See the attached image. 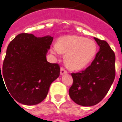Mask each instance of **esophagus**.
Returning a JSON list of instances; mask_svg holds the SVG:
<instances>
[{
	"label": "esophagus",
	"instance_id": "esophagus-1",
	"mask_svg": "<svg viewBox=\"0 0 122 122\" xmlns=\"http://www.w3.org/2000/svg\"><path fill=\"white\" fill-rule=\"evenodd\" d=\"M67 73V71L63 67L61 68V71H60V73H61V75H63V74H65V73Z\"/></svg>",
	"mask_w": 122,
	"mask_h": 122
}]
</instances>
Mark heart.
<instances>
[{
	"label": "heart",
	"mask_w": 122,
	"mask_h": 122,
	"mask_svg": "<svg viewBox=\"0 0 122 122\" xmlns=\"http://www.w3.org/2000/svg\"><path fill=\"white\" fill-rule=\"evenodd\" d=\"M51 52L54 54L65 53V62L71 70L82 69L93 59L97 46L93 40L78 36L62 37L57 45H54Z\"/></svg>",
	"instance_id": "1"
}]
</instances>
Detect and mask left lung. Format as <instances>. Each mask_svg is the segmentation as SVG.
Wrapping results in <instances>:
<instances>
[{
  "label": "left lung",
  "mask_w": 122,
  "mask_h": 122,
  "mask_svg": "<svg viewBox=\"0 0 122 122\" xmlns=\"http://www.w3.org/2000/svg\"><path fill=\"white\" fill-rule=\"evenodd\" d=\"M100 50L92 64L84 70L71 73L73 84L69 95L83 106L97 104L104 98L115 78V54L104 40L94 38Z\"/></svg>",
  "instance_id": "obj_1"
}]
</instances>
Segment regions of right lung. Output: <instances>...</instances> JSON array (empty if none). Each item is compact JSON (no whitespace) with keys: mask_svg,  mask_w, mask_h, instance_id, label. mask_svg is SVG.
<instances>
[{"mask_svg":"<svg viewBox=\"0 0 122 122\" xmlns=\"http://www.w3.org/2000/svg\"><path fill=\"white\" fill-rule=\"evenodd\" d=\"M52 41L49 36L21 33L9 43L2 70L0 65V79L3 77L13 100L30 106L46 98L51 83L60 74L59 64L46 61Z\"/></svg>","mask_w":122,"mask_h":122,"instance_id":"right-lung-1","label":"right lung"}]
</instances>
